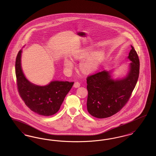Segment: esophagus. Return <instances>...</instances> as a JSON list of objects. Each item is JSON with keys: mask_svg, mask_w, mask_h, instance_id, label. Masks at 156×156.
Listing matches in <instances>:
<instances>
[{"mask_svg": "<svg viewBox=\"0 0 156 156\" xmlns=\"http://www.w3.org/2000/svg\"><path fill=\"white\" fill-rule=\"evenodd\" d=\"M74 87L75 88H79L80 87V83L78 82H75L74 83Z\"/></svg>", "mask_w": 156, "mask_h": 156, "instance_id": "34e87169", "label": "esophagus"}]
</instances>
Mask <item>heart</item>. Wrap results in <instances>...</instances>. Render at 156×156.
Listing matches in <instances>:
<instances>
[{
    "instance_id": "1",
    "label": "heart",
    "mask_w": 156,
    "mask_h": 156,
    "mask_svg": "<svg viewBox=\"0 0 156 156\" xmlns=\"http://www.w3.org/2000/svg\"><path fill=\"white\" fill-rule=\"evenodd\" d=\"M94 47L88 46L82 48L74 55L75 59H82L80 68L82 71L85 73H92L99 69L103 62L105 52L102 50H97L93 51ZM64 65L66 69L68 71L71 70L74 66L73 60L65 59Z\"/></svg>"
}]
</instances>
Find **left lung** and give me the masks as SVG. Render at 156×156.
I'll return each mask as SVG.
<instances>
[{"mask_svg":"<svg viewBox=\"0 0 156 156\" xmlns=\"http://www.w3.org/2000/svg\"><path fill=\"white\" fill-rule=\"evenodd\" d=\"M127 58L131 62L126 75L113 78V70H104L87 78L88 95L87 110L97 118L102 119L115 115L129 101L138 80L140 62L133 47Z\"/></svg>","mask_w":156,"mask_h":156,"instance_id":"obj_1","label":"left lung"}]
</instances>
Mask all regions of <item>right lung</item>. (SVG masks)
Wrapping results in <instances>:
<instances>
[{"label": "right lung", "mask_w": 156, "mask_h": 156, "mask_svg": "<svg viewBox=\"0 0 156 156\" xmlns=\"http://www.w3.org/2000/svg\"><path fill=\"white\" fill-rule=\"evenodd\" d=\"M22 53V50H20L17 55L15 64L17 85L20 96L31 111L45 116L54 115L59 111L74 82L52 81L44 86L31 83L23 72Z\"/></svg>", "instance_id": "obj_1"}]
</instances>
